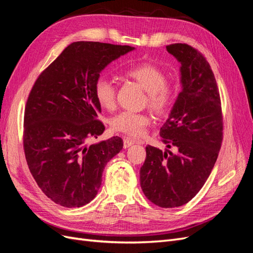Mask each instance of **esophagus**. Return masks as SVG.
Returning <instances> with one entry per match:
<instances>
[{"instance_id": "1", "label": "esophagus", "mask_w": 253, "mask_h": 253, "mask_svg": "<svg viewBox=\"0 0 253 253\" xmlns=\"http://www.w3.org/2000/svg\"><path fill=\"white\" fill-rule=\"evenodd\" d=\"M141 142L142 141L139 140V139H134V138H128V137H125V138H124V147L128 148L134 143H141Z\"/></svg>"}]
</instances>
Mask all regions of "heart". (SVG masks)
<instances>
[{
  "label": "heart",
  "instance_id": "heart-1",
  "mask_svg": "<svg viewBox=\"0 0 253 253\" xmlns=\"http://www.w3.org/2000/svg\"><path fill=\"white\" fill-rule=\"evenodd\" d=\"M125 75L139 83L148 91L147 103L153 113L163 116L170 111L174 103L175 89L166 80V73L159 66L142 62L127 67ZM94 95L99 105L105 110L111 111L116 105V88L109 79L100 77L96 80ZM150 122L151 118L148 114L125 111L112 118L111 126L115 131L139 136L143 134Z\"/></svg>",
  "mask_w": 253,
  "mask_h": 253
}]
</instances>
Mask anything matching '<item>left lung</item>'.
Wrapping results in <instances>:
<instances>
[{
  "label": "left lung",
  "mask_w": 253,
  "mask_h": 253,
  "mask_svg": "<svg viewBox=\"0 0 253 253\" xmlns=\"http://www.w3.org/2000/svg\"><path fill=\"white\" fill-rule=\"evenodd\" d=\"M181 66L182 89L160 128L172 151L145 147L140 186L148 200L162 208L187 204L200 192L215 164L223 141V113L211 66L188 44L168 45Z\"/></svg>",
  "instance_id": "1"
}]
</instances>
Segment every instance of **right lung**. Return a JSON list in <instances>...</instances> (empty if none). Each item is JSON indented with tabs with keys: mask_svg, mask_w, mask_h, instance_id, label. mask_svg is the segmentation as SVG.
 I'll return each instance as SVG.
<instances>
[{
	"mask_svg": "<svg viewBox=\"0 0 253 253\" xmlns=\"http://www.w3.org/2000/svg\"><path fill=\"white\" fill-rule=\"evenodd\" d=\"M128 45L74 42L40 74L27 98L23 148L29 171L48 198L62 207L97 195L106 163L124 147L120 137L86 145L104 132L94 95L99 74L133 50Z\"/></svg>",
	"mask_w": 253,
	"mask_h": 253,
	"instance_id": "1",
	"label": "right lung"
}]
</instances>
